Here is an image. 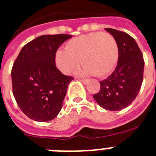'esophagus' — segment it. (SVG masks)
Listing matches in <instances>:
<instances>
[{"instance_id": "34e87169", "label": "esophagus", "mask_w": 156, "mask_h": 156, "mask_svg": "<svg viewBox=\"0 0 156 156\" xmlns=\"http://www.w3.org/2000/svg\"><path fill=\"white\" fill-rule=\"evenodd\" d=\"M78 80H79L80 81H81L83 83H84V84H86V83H88V80L87 79H81V78H78Z\"/></svg>"}]
</instances>
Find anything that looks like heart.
I'll return each instance as SVG.
<instances>
[{
    "label": "heart",
    "instance_id": "1",
    "mask_svg": "<svg viewBox=\"0 0 156 156\" xmlns=\"http://www.w3.org/2000/svg\"><path fill=\"white\" fill-rule=\"evenodd\" d=\"M119 56V45L113 36L108 33L92 32L69 41L65 49L57 51L55 60L64 73H71L81 61L84 66L81 71L83 74L104 77L115 69Z\"/></svg>",
    "mask_w": 156,
    "mask_h": 156
}]
</instances>
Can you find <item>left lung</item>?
<instances>
[{
  "instance_id": "obj_1",
  "label": "left lung",
  "mask_w": 156,
  "mask_h": 156,
  "mask_svg": "<svg viewBox=\"0 0 156 156\" xmlns=\"http://www.w3.org/2000/svg\"><path fill=\"white\" fill-rule=\"evenodd\" d=\"M115 37L119 48L116 68L108 78L100 81V90L93 95L103 108L118 111L133 102L142 84L144 61L138 45L126 33L105 28Z\"/></svg>"
}]
</instances>
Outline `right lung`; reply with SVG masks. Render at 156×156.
<instances>
[{
  "label": "right lung",
  "instance_id": "right-lung-1",
  "mask_svg": "<svg viewBox=\"0 0 156 156\" xmlns=\"http://www.w3.org/2000/svg\"><path fill=\"white\" fill-rule=\"evenodd\" d=\"M71 35H43L25 45L12 69V92L25 115L39 122L55 118L74 79L55 66L56 51Z\"/></svg>",
  "mask_w": 156,
  "mask_h": 156
}]
</instances>
